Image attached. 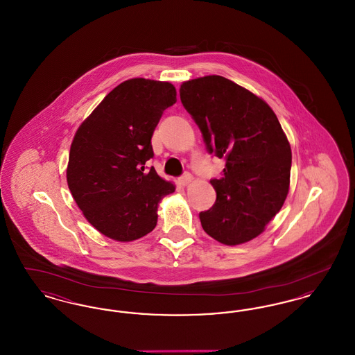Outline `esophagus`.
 Here are the masks:
<instances>
[{
    "instance_id": "1",
    "label": "esophagus",
    "mask_w": 355,
    "mask_h": 355,
    "mask_svg": "<svg viewBox=\"0 0 355 355\" xmlns=\"http://www.w3.org/2000/svg\"><path fill=\"white\" fill-rule=\"evenodd\" d=\"M178 181H180V184L182 186L190 185V184H191V181H193V175H191L190 173H185L184 175H181V177H180V180H178Z\"/></svg>"
}]
</instances>
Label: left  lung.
<instances>
[{
    "label": "left lung",
    "instance_id": "8db88e82",
    "mask_svg": "<svg viewBox=\"0 0 355 355\" xmlns=\"http://www.w3.org/2000/svg\"><path fill=\"white\" fill-rule=\"evenodd\" d=\"M181 102L206 150L226 165L210 184L217 200L200 213L203 230L225 245L259 236L281 210L290 185L291 149L270 106L220 76L186 81Z\"/></svg>",
    "mask_w": 355,
    "mask_h": 355
}]
</instances>
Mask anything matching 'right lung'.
Listing matches in <instances>:
<instances>
[{"mask_svg":"<svg viewBox=\"0 0 355 355\" xmlns=\"http://www.w3.org/2000/svg\"><path fill=\"white\" fill-rule=\"evenodd\" d=\"M175 102L169 83L128 80L102 100L74 135L69 189L85 218L103 236L129 242L155 227L158 202L175 187L145 164L154 155V129Z\"/></svg>","mask_w":355,"mask_h":355,"instance_id":"obj_1","label":"right lung"}]
</instances>
